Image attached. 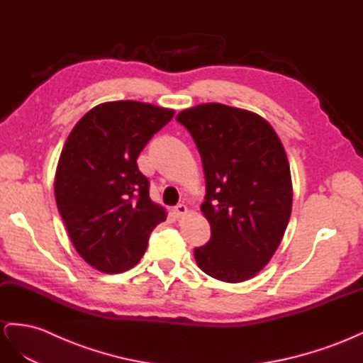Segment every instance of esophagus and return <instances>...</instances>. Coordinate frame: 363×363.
<instances>
[{"label":"esophagus","instance_id":"1","mask_svg":"<svg viewBox=\"0 0 363 363\" xmlns=\"http://www.w3.org/2000/svg\"><path fill=\"white\" fill-rule=\"evenodd\" d=\"M173 213H174V216H177L178 218H181V217H184V216L189 214V208H186L184 203H179V205L174 206Z\"/></svg>","mask_w":363,"mask_h":363}]
</instances>
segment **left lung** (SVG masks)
Wrapping results in <instances>:
<instances>
[{"label": "left lung", "mask_w": 363, "mask_h": 363, "mask_svg": "<svg viewBox=\"0 0 363 363\" xmlns=\"http://www.w3.org/2000/svg\"><path fill=\"white\" fill-rule=\"evenodd\" d=\"M177 121L202 158L206 194L201 209L211 240L194 249L199 268L229 284L252 279L284 238L292 182L284 145L261 116L223 104L184 110Z\"/></svg>", "instance_id": "8db88e82"}]
</instances>
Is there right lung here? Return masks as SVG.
<instances>
[{
    "instance_id": "right-lung-1",
    "label": "right lung",
    "mask_w": 363,
    "mask_h": 363,
    "mask_svg": "<svg viewBox=\"0 0 363 363\" xmlns=\"http://www.w3.org/2000/svg\"><path fill=\"white\" fill-rule=\"evenodd\" d=\"M174 111L137 101L96 105L74 126L58 160L54 191L69 237L102 273L133 268L166 220L149 197L137 158Z\"/></svg>"
}]
</instances>
